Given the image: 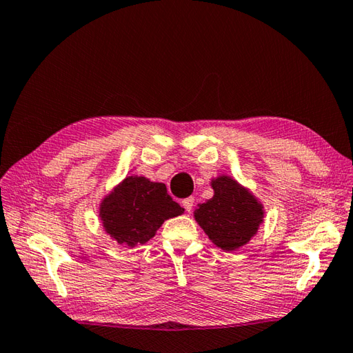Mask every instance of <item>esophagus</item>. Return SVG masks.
<instances>
[{
  "mask_svg": "<svg viewBox=\"0 0 353 353\" xmlns=\"http://www.w3.org/2000/svg\"><path fill=\"white\" fill-rule=\"evenodd\" d=\"M182 206L185 208L186 212H191L192 211V206H194V197H188L182 200Z\"/></svg>",
  "mask_w": 353,
  "mask_h": 353,
  "instance_id": "34e87169",
  "label": "esophagus"
}]
</instances>
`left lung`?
<instances>
[{
	"label": "left lung",
	"mask_w": 353,
	"mask_h": 353,
	"mask_svg": "<svg viewBox=\"0 0 353 353\" xmlns=\"http://www.w3.org/2000/svg\"><path fill=\"white\" fill-rule=\"evenodd\" d=\"M212 199L194 211L199 226L208 238L224 252L245 245L264 223L265 209L254 194L228 174L211 181Z\"/></svg>",
	"instance_id": "left-lung-1"
}]
</instances>
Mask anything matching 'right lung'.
Segmentation results:
<instances>
[{
	"label": "right lung",
	"instance_id": "1",
	"mask_svg": "<svg viewBox=\"0 0 353 353\" xmlns=\"http://www.w3.org/2000/svg\"><path fill=\"white\" fill-rule=\"evenodd\" d=\"M183 214L167 186L144 176H125L100 200L99 216L104 232L123 247L152 239L165 220Z\"/></svg>",
	"mask_w": 353,
	"mask_h": 353
}]
</instances>
